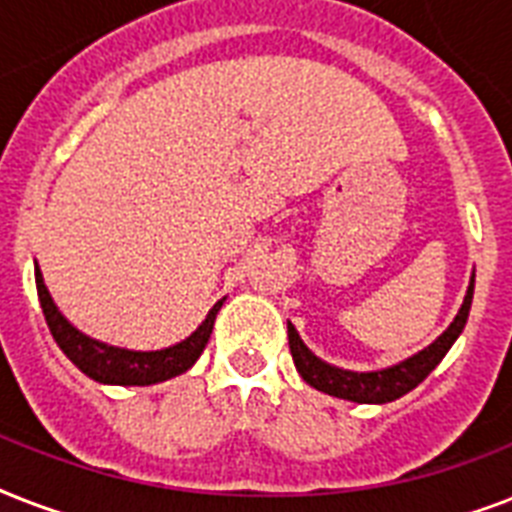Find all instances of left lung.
I'll return each instance as SVG.
<instances>
[{
  "label": "left lung",
  "instance_id": "left-lung-1",
  "mask_svg": "<svg viewBox=\"0 0 512 512\" xmlns=\"http://www.w3.org/2000/svg\"><path fill=\"white\" fill-rule=\"evenodd\" d=\"M470 303H473V279H470L468 295H465V303H462L457 319L449 324V329H446L444 335L438 337L433 345L420 350L417 356L406 358L401 364L390 366V369H382V372L358 374L324 364L321 358H316L311 350L305 348V342L300 340V335H297V329L292 327V324L287 327L289 350H292V358H295L297 372L303 374V380L308 382L311 388L321 390V393H329V396L358 401V404H388V401H396V398H401L404 393L417 388V385L441 364V358L449 353L454 340H457L462 329H465Z\"/></svg>",
  "mask_w": 512,
  "mask_h": 512
}]
</instances>
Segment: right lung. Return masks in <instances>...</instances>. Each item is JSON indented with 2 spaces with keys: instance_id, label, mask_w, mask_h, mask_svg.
I'll use <instances>...</instances> for the list:
<instances>
[{
  "instance_id": "add662e5",
  "label": "right lung",
  "mask_w": 512,
  "mask_h": 512,
  "mask_svg": "<svg viewBox=\"0 0 512 512\" xmlns=\"http://www.w3.org/2000/svg\"><path fill=\"white\" fill-rule=\"evenodd\" d=\"M36 292H39V303H42V313L47 327H50L52 337L58 342V348L82 369L87 377L98 382H108V385H154V382H164L170 377L183 374L185 369H191L193 361L201 356V350L209 342L212 327H215V316L220 311L223 300L207 313V319L201 321V327L193 332L188 340L177 342L172 348L151 350V353H140V350H122L114 345H103L98 340H90L82 335L79 329H74L63 319V313L55 308L50 292L44 287V279L39 268H36Z\"/></svg>"
}]
</instances>
